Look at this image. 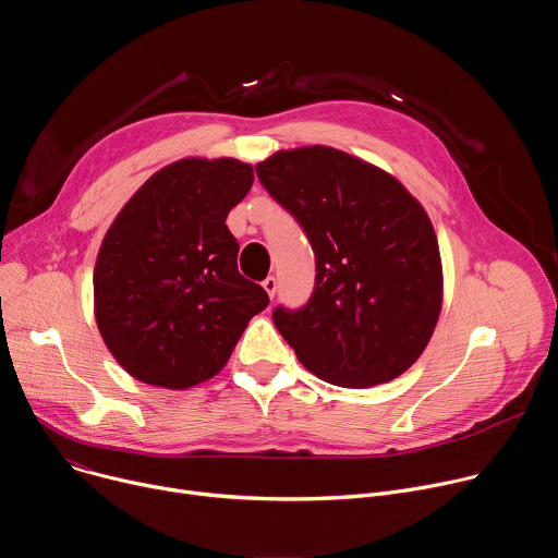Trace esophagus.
Returning a JSON list of instances; mask_svg holds the SVG:
<instances>
[{"label": "esophagus", "instance_id": "34e87169", "mask_svg": "<svg viewBox=\"0 0 558 558\" xmlns=\"http://www.w3.org/2000/svg\"><path fill=\"white\" fill-rule=\"evenodd\" d=\"M263 287H265V291L269 293V298H274V295H276V291H278V280H276L274 276H269V278H265V280H263Z\"/></svg>", "mask_w": 558, "mask_h": 558}]
</instances>
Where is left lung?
I'll return each mask as SVG.
<instances>
[{"mask_svg": "<svg viewBox=\"0 0 558 558\" xmlns=\"http://www.w3.org/2000/svg\"><path fill=\"white\" fill-rule=\"evenodd\" d=\"M315 256L308 300L274 308L306 371L344 388L402 375L441 311V260L424 207L386 172L340 149L278 151L256 166Z\"/></svg>", "mask_w": 558, "mask_h": 558, "instance_id": "left-lung-1", "label": "left lung"}]
</instances>
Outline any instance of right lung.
Returning <instances> with one entry per match:
<instances>
[{"instance_id":"1","label":"right lung","mask_w":558,"mask_h":558,"mask_svg":"<svg viewBox=\"0 0 558 558\" xmlns=\"http://www.w3.org/2000/svg\"><path fill=\"white\" fill-rule=\"evenodd\" d=\"M254 183L235 158H185L156 172L108 229L95 267L104 342L136 379L190 388L214 377L267 291L238 271L225 225Z\"/></svg>"}]
</instances>
